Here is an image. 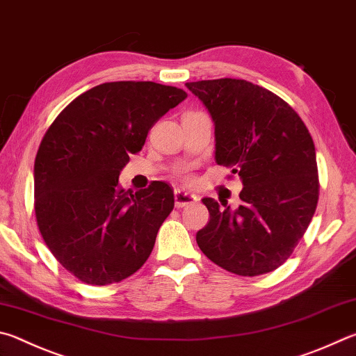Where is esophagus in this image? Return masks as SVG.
Returning <instances> with one entry per match:
<instances>
[{
    "mask_svg": "<svg viewBox=\"0 0 356 356\" xmlns=\"http://www.w3.org/2000/svg\"><path fill=\"white\" fill-rule=\"evenodd\" d=\"M174 200H176L177 209H184V207H188L191 204H196L197 202V196L191 195V193L185 191V190L177 188L176 191H174Z\"/></svg>",
    "mask_w": 356,
    "mask_h": 356,
    "instance_id": "34e87169",
    "label": "esophagus"
}]
</instances>
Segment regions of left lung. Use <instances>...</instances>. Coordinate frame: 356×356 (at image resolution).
<instances>
[{
	"mask_svg": "<svg viewBox=\"0 0 356 356\" xmlns=\"http://www.w3.org/2000/svg\"><path fill=\"white\" fill-rule=\"evenodd\" d=\"M215 122L218 165L243 180L241 205L204 197L210 221L196 234L207 258L238 275L273 273L293 254L319 199L316 151L288 102L244 79L185 83Z\"/></svg>",
	"mask_w": 356,
	"mask_h": 356,
	"instance_id": "1",
	"label": "left lung"
}]
</instances>
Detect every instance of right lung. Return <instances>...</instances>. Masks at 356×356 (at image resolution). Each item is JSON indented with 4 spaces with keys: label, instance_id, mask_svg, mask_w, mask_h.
<instances>
[{
    "label": "right lung",
    "instance_id": "obj_1",
    "mask_svg": "<svg viewBox=\"0 0 356 356\" xmlns=\"http://www.w3.org/2000/svg\"><path fill=\"white\" fill-rule=\"evenodd\" d=\"M185 98L149 81L106 82L71 101L44 134L34 165L37 225L56 260L87 285L118 283L149 258L174 193L156 180L134 195L118 177Z\"/></svg>",
    "mask_w": 356,
    "mask_h": 356
}]
</instances>
